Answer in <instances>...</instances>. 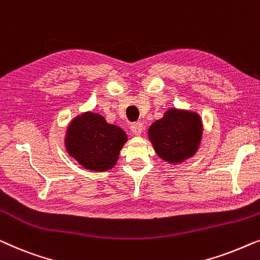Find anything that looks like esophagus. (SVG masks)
I'll return each instance as SVG.
<instances>
[{
  "instance_id": "34e87169",
  "label": "esophagus",
  "mask_w": 260,
  "mask_h": 260,
  "mask_svg": "<svg viewBox=\"0 0 260 260\" xmlns=\"http://www.w3.org/2000/svg\"><path fill=\"white\" fill-rule=\"evenodd\" d=\"M131 129L133 132L134 135H140L141 132H142V123L141 122H134L133 125L131 126Z\"/></svg>"
}]
</instances>
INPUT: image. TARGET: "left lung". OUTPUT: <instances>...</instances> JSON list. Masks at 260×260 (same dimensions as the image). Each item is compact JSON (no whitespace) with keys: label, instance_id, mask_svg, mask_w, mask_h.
<instances>
[{"label":"left lung","instance_id":"left-lung-1","mask_svg":"<svg viewBox=\"0 0 260 260\" xmlns=\"http://www.w3.org/2000/svg\"><path fill=\"white\" fill-rule=\"evenodd\" d=\"M203 132V120L198 113L172 107L149 126L148 139L159 158L178 165L198 152Z\"/></svg>","mask_w":260,"mask_h":260}]
</instances>
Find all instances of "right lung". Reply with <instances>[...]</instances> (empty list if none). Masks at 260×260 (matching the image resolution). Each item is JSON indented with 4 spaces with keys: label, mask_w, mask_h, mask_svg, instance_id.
<instances>
[{
    "label": "right lung",
    "mask_w": 260,
    "mask_h": 260,
    "mask_svg": "<svg viewBox=\"0 0 260 260\" xmlns=\"http://www.w3.org/2000/svg\"><path fill=\"white\" fill-rule=\"evenodd\" d=\"M126 142L127 134L121 127L111 125L101 114L90 111L73 118L64 137L68 154L94 172L114 167Z\"/></svg>",
    "instance_id": "1"
}]
</instances>
